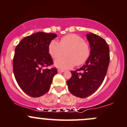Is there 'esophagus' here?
<instances>
[{"label":"esophagus","mask_w":127,"mask_h":127,"mask_svg":"<svg viewBox=\"0 0 127 127\" xmlns=\"http://www.w3.org/2000/svg\"><path fill=\"white\" fill-rule=\"evenodd\" d=\"M58 72H64L65 70H62V69H58Z\"/></svg>","instance_id":"obj_1"}]
</instances>
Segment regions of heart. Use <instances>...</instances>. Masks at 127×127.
<instances>
[{
  "mask_svg": "<svg viewBox=\"0 0 127 127\" xmlns=\"http://www.w3.org/2000/svg\"><path fill=\"white\" fill-rule=\"evenodd\" d=\"M49 52L54 59H58L65 53L67 57L55 60V65L67 69L75 64L78 66L84 64L90 56V50L88 43L82 37L68 34L63 37L60 43L55 40H52L49 45Z\"/></svg>",
  "mask_w": 127,
  "mask_h": 127,
  "instance_id": "obj_1",
  "label": "heart"
}]
</instances>
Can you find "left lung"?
I'll return each instance as SVG.
<instances>
[{"instance_id": "left-lung-1", "label": "left lung", "mask_w": 127, "mask_h": 127, "mask_svg": "<svg viewBox=\"0 0 127 127\" xmlns=\"http://www.w3.org/2000/svg\"><path fill=\"white\" fill-rule=\"evenodd\" d=\"M87 38L90 45V56L81 68L70 71L72 77L67 81L70 92L82 98L91 95L100 87L110 61L109 47L103 38L90 32L87 34Z\"/></svg>"}]
</instances>
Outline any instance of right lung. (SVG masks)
Returning <instances> with one entry per match:
<instances>
[{
    "label": "right lung",
    "instance_id": "1",
    "mask_svg": "<svg viewBox=\"0 0 127 127\" xmlns=\"http://www.w3.org/2000/svg\"><path fill=\"white\" fill-rule=\"evenodd\" d=\"M55 33L36 32L23 38L15 49L13 70L18 85L26 94L39 97L50 88L55 68L43 69L53 64L49 45Z\"/></svg>",
    "mask_w": 127,
    "mask_h": 127
}]
</instances>
